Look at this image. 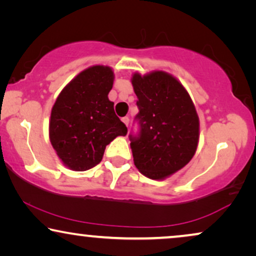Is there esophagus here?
Here are the masks:
<instances>
[{"mask_svg": "<svg viewBox=\"0 0 256 256\" xmlns=\"http://www.w3.org/2000/svg\"><path fill=\"white\" fill-rule=\"evenodd\" d=\"M122 122H124V124L128 127V124H129V118H128V116L122 118Z\"/></svg>", "mask_w": 256, "mask_h": 256, "instance_id": "obj_1", "label": "esophagus"}]
</instances>
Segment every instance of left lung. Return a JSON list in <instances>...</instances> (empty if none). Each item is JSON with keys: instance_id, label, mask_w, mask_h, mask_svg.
Returning a JSON list of instances; mask_svg holds the SVG:
<instances>
[{"instance_id": "8db88e82", "label": "left lung", "mask_w": 256, "mask_h": 256, "mask_svg": "<svg viewBox=\"0 0 256 256\" xmlns=\"http://www.w3.org/2000/svg\"><path fill=\"white\" fill-rule=\"evenodd\" d=\"M138 96V136L129 135L134 164L152 180H164L194 157L199 141V118L188 90L164 71L132 78Z\"/></svg>"}]
</instances>
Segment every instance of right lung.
<instances>
[{
    "label": "right lung",
    "mask_w": 256,
    "mask_h": 256,
    "mask_svg": "<svg viewBox=\"0 0 256 256\" xmlns=\"http://www.w3.org/2000/svg\"><path fill=\"white\" fill-rule=\"evenodd\" d=\"M114 72L110 66L94 65L66 85L52 107L48 136L62 164L85 171L102 160L106 146L127 127L108 99Z\"/></svg>",
    "instance_id": "add662e5"
}]
</instances>
